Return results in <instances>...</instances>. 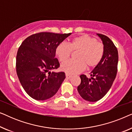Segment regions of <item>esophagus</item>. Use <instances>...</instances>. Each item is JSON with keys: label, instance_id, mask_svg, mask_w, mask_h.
Returning <instances> with one entry per match:
<instances>
[{"label": "esophagus", "instance_id": "obj_1", "mask_svg": "<svg viewBox=\"0 0 132 132\" xmlns=\"http://www.w3.org/2000/svg\"><path fill=\"white\" fill-rule=\"evenodd\" d=\"M65 76H66V78H67V79H71V78L72 76L68 75V74H65Z\"/></svg>", "mask_w": 132, "mask_h": 132}]
</instances>
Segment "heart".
Returning a JSON list of instances; mask_svg holds the SVG:
<instances>
[{"label": "heart", "instance_id": "heart-1", "mask_svg": "<svg viewBox=\"0 0 132 132\" xmlns=\"http://www.w3.org/2000/svg\"><path fill=\"white\" fill-rule=\"evenodd\" d=\"M76 58L65 62L61 70L68 75H75L88 68L97 66L102 60L104 47L102 43L87 34L73 38L67 44L61 43L56 48V54L61 62H64L71 55L72 51H77Z\"/></svg>", "mask_w": 132, "mask_h": 132}]
</instances>
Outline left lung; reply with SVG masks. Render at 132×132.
I'll use <instances>...</instances> for the list:
<instances>
[{
    "mask_svg": "<svg viewBox=\"0 0 132 132\" xmlns=\"http://www.w3.org/2000/svg\"><path fill=\"white\" fill-rule=\"evenodd\" d=\"M97 35L103 44V56L91 72V78H88L84 75L80 76L81 83L77 87L80 96L91 102L100 100L109 91L116 77L118 62V50L111 39L102 34Z\"/></svg>",
    "mask_w": 132,
    "mask_h": 132,
    "instance_id": "8db88e82",
    "label": "left lung"
}]
</instances>
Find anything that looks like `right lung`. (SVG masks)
<instances>
[{
    "label": "right lung",
    "instance_id": "right-lung-1",
    "mask_svg": "<svg viewBox=\"0 0 132 132\" xmlns=\"http://www.w3.org/2000/svg\"><path fill=\"white\" fill-rule=\"evenodd\" d=\"M40 32L21 43L16 57V71L26 93L37 100L51 98L65 78L64 72L52 71L59 67L56 48L71 35Z\"/></svg>",
    "mask_w": 132,
    "mask_h": 132
}]
</instances>
